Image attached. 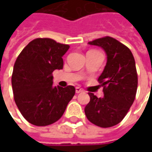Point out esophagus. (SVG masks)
<instances>
[{
  "label": "esophagus",
  "mask_w": 152,
  "mask_h": 152,
  "mask_svg": "<svg viewBox=\"0 0 152 152\" xmlns=\"http://www.w3.org/2000/svg\"><path fill=\"white\" fill-rule=\"evenodd\" d=\"M83 90L81 89V88H79V87H76V89H75V92L77 93V94H79V93H81V92H83Z\"/></svg>",
  "instance_id": "esophagus-1"
}]
</instances>
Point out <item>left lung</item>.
I'll list each match as a JSON object with an SVG mask.
<instances>
[{
	"label": "left lung",
	"mask_w": 152,
	"mask_h": 152,
	"mask_svg": "<svg viewBox=\"0 0 152 152\" xmlns=\"http://www.w3.org/2000/svg\"><path fill=\"white\" fill-rule=\"evenodd\" d=\"M100 46L107 54V64L98 81L104 96L89 93L91 101L85 113L95 125L109 128L119 124L134 101L138 85L135 61L131 50L112 37L97 39L88 43Z\"/></svg>",
	"instance_id": "8db88e82"
}]
</instances>
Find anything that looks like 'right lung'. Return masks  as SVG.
<instances>
[{
  "instance_id": "1",
  "label": "right lung",
  "mask_w": 152,
  "mask_h": 152,
  "mask_svg": "<svg viewBox=\"0 0 152 152\" xmlns=\"http://www.w3.org/2000/svg\"><path fill=\"white\" fill-rule=\"evenodd\" d=\"M68 45L38 38L29 42L15 61L12 75L14 101L23 118L36 126H46L63 115L75 88L53 86L52 73L63 67Z\"/></svg>"
}]
</instances>
